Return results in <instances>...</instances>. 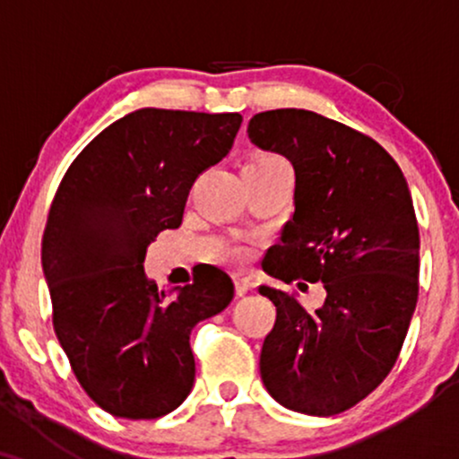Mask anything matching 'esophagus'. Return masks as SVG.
I'll return each instance as SVG.
<instances>
[{
  "instance_id": "esophagus-1",
  "label": "esophagus",
  "mask_w": 459,
  "mask_h": 459,
  "mask_svg": "<svg viewBox=\"0 0 459 459\" xmlns=\"http://www.w3.org/2000/svg\"><path fill=\"white\" fill-rule=\"evenodd\" d=\"M233 282H235V293L237 296H244L252 289V281L246 272H235L233 273Z\"/></svg>"
}]
</instances>
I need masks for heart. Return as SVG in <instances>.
<instances>
[{
	"label": "heart",
	"mask_w": 459,
	"mask_h": 459,
	"mask_svg": "<svg viewBox=\"0 0 459 459\" xmlns=\"http://www.w3.org/2000/svg\"><path fill=\"white\" fill-rule=\"evenodd\" d=\"M278 170L289 172V163L284 161V157L270 151L252 152L244 163V175H252V172H278ZM235 255L239 256L241 252L235 250Z\"/></svg>",
	"instance_id": "b5f03b06"
}]
</instances>
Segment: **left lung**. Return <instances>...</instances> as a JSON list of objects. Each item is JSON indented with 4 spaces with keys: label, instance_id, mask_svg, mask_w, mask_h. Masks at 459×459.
<instances>
[{
    "label": "left lung",
    "instance_id": "8db88e82",
    "mask_svg": "<svg viewBox=\"0 0 459 459\" xmlns=\"http://www.w3.org/2000/svg\"><path fill=\"white\" fill-rule=\"evenodd\" d=\"M247 135L296 172V212L263 270L308 289L261 284L276 307L263 341L261 377L284 408L332 416L376 391L391 373L419 299V224L402 168L376 140L308 109L252 116Z\"/></svg>",
    "mask_w": 459,
    "mask_h": 459
}]
</instances>
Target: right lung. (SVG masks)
<instances>
[{
    "mask_svg": "<svg viewBox=\"0 0 459 459\" xmlns=\"http://www.w3.org/2000/svg\"><path fill=\"white\" fill-rule=\"evenodd\" d=\"M239 114L142 108L68 166L43 233L54 330L77 382L120 419H160L194 386L189 332L233 299L218 267L175 298L144 276L146 246L178 229L194 181L233 146Z\"/></svg>",
    "mask_w": 459,
    "mask_h": 459,
    "instance_id": "right-lung-1",
    "label": "right lung"
}]
</instances>
